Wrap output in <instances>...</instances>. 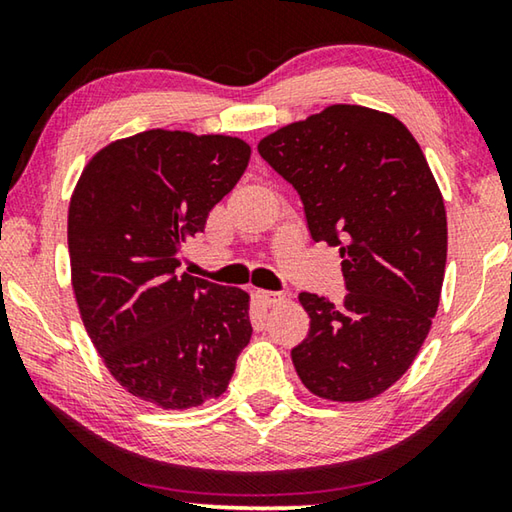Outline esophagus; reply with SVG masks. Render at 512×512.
<instances>
[{"label":"esophagus","mask_w":512,"mask_h":512,"mask_svg":"<svg viewBox=\"0 0 512 512\" xmlns=\"http://www.w3.org/2000/svg\"><path fill=\"white\" fill-rule=\"evenodd\" d=\"M255 298H257L259 302H262L264 307H275V305H280V302L287 300V296H284V293L264 291V289H257V291H255Z\"/></svg>","instance_id":"obj_1"}]
</instances>
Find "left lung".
I'll return each mask as SVG.
<instances>
[{
  "label": "left lung",
  "mask_w": 512,
  "mask_h": 512,
  "mask_svg": "<svg viewBox=\"0 0 512 512\" xmlns=\"http://www.w3.org/2000/svg\"><path fill=\"white\" fill-rule=\"evenodd\" d=\"M257 151L296 187L311 239L339 246L350 291L343 305L298 296V377L329 402L372 400L411 368L438 311L447 214L427 158L400 119L350 103L277 128Z\"/></svg>",
  "instance_id": "1"
}]
</instances>
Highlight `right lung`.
Returning a JSON list of instances; mask_svg holds the SVG:
<instances>
[{"label":"right lung","mask_w":512,"mask_h":512,"mask_svg":"<svg viewBox=\"0 0 512 512\" xmlns=\"http://www.w3.org/2000/svg\"><path fill=\"white\" fill-rule=\"evenodd\" d=\"M248 160L239 137L153 128L103 146L81 171L67 212L74 298L137 400L167 411L216 400L250 341L246 291L176 271Z\"/></svg>","instance_id":"obj_1"}]
</instances>
